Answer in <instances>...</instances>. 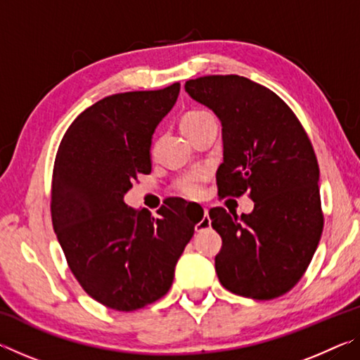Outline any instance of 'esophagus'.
I'll return each instance as SVG.
<instances>
[{
    "label": "esophagus",
    "instance_id": "esophagus-1",
    "mask_svg": "<svg viewBox=\"0 0 360 360\" xmlns=\"http://www.w3.org/2000/svg\"><path fill=\"white\" fill-rule=\"evenodd\" d=\"M200 211H202V214H203V217L200 219V221L195 224V230L197 231H202L203 229H208L210 227V217H208V210L206 208H200V206H193V205H191L187 208V212L188 214H200Z\"/></svg>",
    "mask_w": 360,
    "mask_h": 360
}]
</instances>
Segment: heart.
I'll return each instance as SVG.
<instances>
[{
    "instance_id": "heart-1",
    "label": "heart",
    "mask_w": 360,
    "mask_h": 360,
    "mask_svg": "<svg viewBox=\"0 0 360 360\" xmlns=\"http://www.w3.org/2000/svg\"><path fill=\"white\" fill-rule=\"evenodd\" d=\"M208 117H212V115L210 112H205V111L188 112V114L184 115V117H182L181 127H182V129H186V127L198 124V122H202V120L208 119ZM178 188H179V192L182 195H186V197L197 198V197H200V195H202V178H200V176H191V178L181 181Z\"/></svg>"
}]
</instances>
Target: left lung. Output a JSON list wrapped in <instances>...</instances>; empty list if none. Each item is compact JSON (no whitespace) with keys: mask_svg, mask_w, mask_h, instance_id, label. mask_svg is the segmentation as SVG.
<instances>
[{"mask_svg":"<svg viewBox=\"0 0 360 360\" xmlns=\"http://www.w3.org/2000/svg\"><path fill=\"white\" fill-rule=\"evenodd\" d=\"M186 92L221 120L219 195L249 192L254 202L252 212L240 217L224 208L210 211L222 238L219 281L254 300L283 295L307 271L324 225L319 167L308 135L275 92L248 77L192 79Z\"/></svg>","mask_w":360,"mask_h":360,"instance_id":"obj_1","label":"left lung"}]
</instances>
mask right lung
Masks as SVG:
<instances>
[{
    "mask_svg": "<svg viewBox=\"0 0 360 360\" xmlns=\"http://www.w3.org/2000/svg\"><path fill=\"white\" fill-rule=\"evenodd\" d=\"M181 84L106 96L85 109L58 146L52 224L79 284L117 311L154 303L173 284L174 266L195 231L169 200L154 217L124 202L136 174L152 168V135L178 100Z\"/></svg>",
    "mask_w": 360,
    "mask_h": 360,
    "instance_id": "obj_1",
    "label": "right lung"
}]
</instances>
